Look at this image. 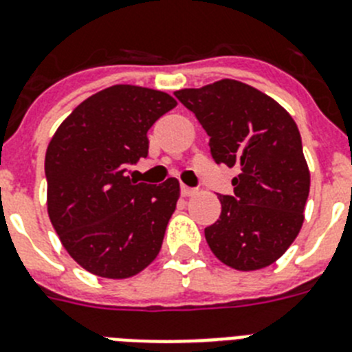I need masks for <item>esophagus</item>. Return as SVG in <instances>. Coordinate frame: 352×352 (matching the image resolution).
<instances>
[{
  "label": "esophagus",
  "mask_w": 352,
  "mask_h": 352,
  "mask_svg": "<svg viewBox=\"0 0 352 352\" xmlns=\"http://www.w3.org/2000/svg\"><path fill=\"white\" fill-rule=\"evenodd\" d=\"M197 194V190L195 188H190V186L186 185H182V195L183 197H192V195Z\"/></svg>",
  "instance_id": "34e87169"
}]
</instances>
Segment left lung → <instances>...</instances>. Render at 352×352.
I'll return each instance as SVG.
<instances>
[{
    "mask_svg": "<svg viewBox=\"0 0 352 352\" xmlns=\"http://www.w3.org/2000/svg\"><path fill=\"white\" fill-rule=\"evenodd\" d=\"M174 95L210 135L213 160L238 169L234 194L219 195L220 219L204 229L211 252L239 272L266 268L303 226L310 170L296 123L272 96L234 79Z\"/></svg>",
    "mask_w": 352,
    "mask_h": 352,
    "instance_id": "8db88e82",
    "label": "left lung"
}]
</instances>
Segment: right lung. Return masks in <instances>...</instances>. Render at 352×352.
Segmentation results:
<instances>
[{
  "label": "right lung",
  "instance_id": "right-lung-1",
  "mask_svg": "<svg viewBox=\"0 0 352 352\" xmlns=\"http://www.w3.org/2000/svg\"><path fill=\"white\" fill-rule=\"evenodd\" d=\"M176 107L173 96L116 84L77 105L45 153L47 213L61 245L86 272L130 278L153 263L179 199V183L130 179L148 157V130Z\"/></svg>",
  "mask_w": 352,
  "mask_h": 352
}]
</instances>
